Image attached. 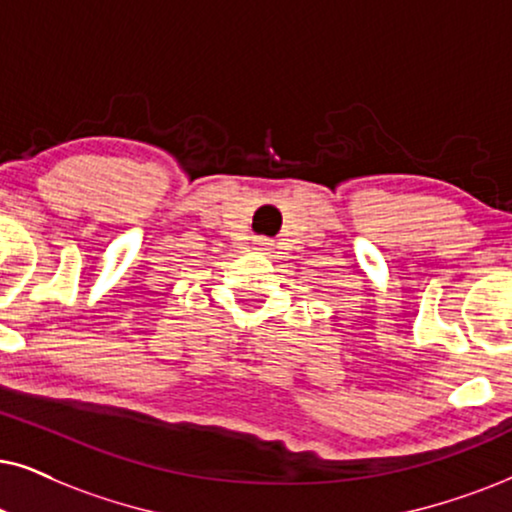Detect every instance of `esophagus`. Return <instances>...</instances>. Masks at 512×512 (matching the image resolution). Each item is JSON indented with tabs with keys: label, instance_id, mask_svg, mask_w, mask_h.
I'll return each mask as SVG.
<instances>
[{
	"label": "esophagus",
	"instance_id": "obj_1",
	"mask_svg": "<svg viewBox=\"0 0 512 512\" xmlns=\"http://www.w3.org/2000/svg\"><path fill=\"white\" fill-rule=\"evenodd\" d=\"M257 245H260V250H262V248H264V245H267V243H257Z\"/></svg>",
	"mask_w": 512,
	"mask_h": 512
}]
</instances>
